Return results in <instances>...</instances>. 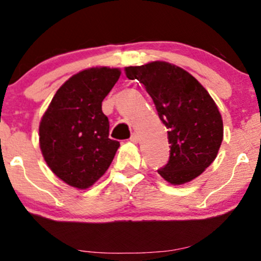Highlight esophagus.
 I'll list each match as a JSON object with an SVG mask.
<instances>
[{
  "mask_svg": "<svg viewBox=\"0 0 261 261\" xmlns=\"http://www.w3.org/2000/svg\"><path fill=\"white\" fill-rule=\"evenodd\" d=\"M139 140H140L139 134H137V133H134L133 135H131V137H130V141H131V142L137 143V142H139Z\"/></svg>",
  "mask_w": 261,
  "mask_h": 261,
  "instance_id": "esophagus-1",
  "label": "esophagus"
}]
</instances>
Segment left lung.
Listing matches in <instances>:
<instances>
[{"instance_id": "obj_1", "label": "left lung", "mask_w": 261, "mask_h": 261, "mask_svg": "<svg viewBox=\"0 0 261 261\" xmlns=\"http://www.w3.org/2000/svg\"><path fill=\"white\" fill-rule=\"evenodd\" d=\"M125 73L144 85L169 130L170 155L159 175L172 185L199 176L214 162L224 137L220 112L208 91L186 70L166 62L127 67Z\"/></svg>"}]
</instances>
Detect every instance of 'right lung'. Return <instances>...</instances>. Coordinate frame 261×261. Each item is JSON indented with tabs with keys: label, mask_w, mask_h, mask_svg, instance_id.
I'll return each instance as SVG.
<instances>
[{
	"label": "right lung",
	"mask_w": 261,
	"mask_h": 261,
	"mask_svg": "<svg viewBox=\"0 0 261 261\" xmlns=\"http://www.w3.org/2000/svg\"><path fill=\"white\" fill-rule=\"evenodd\" d=\"M119 69L91 68L59 87L40 122V148L49 169L76 188L92 186L113 162L120 143L109 139L102 102Z\"/></svg>",
	"instance_id": "right-lung-1"
}]
</instances>
